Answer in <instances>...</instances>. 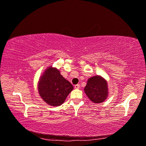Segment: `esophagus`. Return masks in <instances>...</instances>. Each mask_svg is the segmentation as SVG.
I'll use <instances>...</instances> for the list:
<instances>
[{
    "instance_id": "esophagus-1",
    "label": "esophagus",
    "mask_w": 146,
    "mask_h": 146,
    "mask_svg": "<svg viewBox=\"0 0 146 146\" xmlns=\"http://www.w3.org/2000/svg\"><path fill=\"white\" fill-rule=\"evenodd\" d=\"M75 88L76 89H79L80 88V84H76L75 85Z\"/></svg>"
}]
</instances>
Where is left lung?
<instances>
[{
  "mask_svg": "<svg viewBox=\"0 0 146 146\" xmlns=\"http://www.w3.org/2000/svg\"><path fill=\"white\" fill-rule=\"evenodd\" d=\"M84 90L90 101L95 103H103L108 95L107 82L99 75L90 78Z\"/></svg>",
  "mask_w": 146,
  "mask_h": 146,
  "instance_id": "8db88e82",
  "label": "left lung"
}]
</instances>
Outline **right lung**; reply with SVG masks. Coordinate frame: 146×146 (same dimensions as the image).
Wrapping results in <instances>:
<instances>
[{
  "label": "right lung",
  "mask_w": 146,
  "mask_h": 146,
  "mask_svg": "<svg viewBox=\"0 0 146 146\" xmlns=\"http://www.w3.org/2000/svg\"><path fill=\"white\" fill-rule=\"evenodd\" d=\"M38 88L39 94L46 103L57 106L64 102L73 86L62 77L58 69L48 67L41 76Z\"/></svg>",
  "instance_id": "right-lung-1"
}]
</instances>
